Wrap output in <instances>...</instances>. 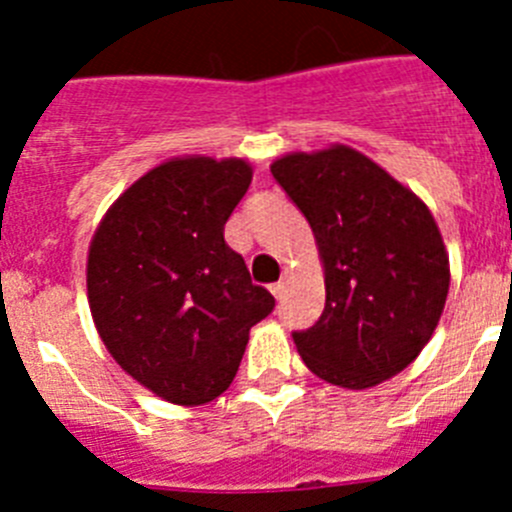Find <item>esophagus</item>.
Wrapping results in <instances>:
<instances>
[{
  "label": "esophagus",
  "mask_w": 512,
  "mask_h": 512,
  "mask_svg": "<svg viewBox=\"0 0 512 512\" xmlns=\"http://www.w3.org/2000/svg\"><path fill=\"white\" fill-rule=\"evenodd\" d=\"M284 289H287V279H279V282H274V284H271V295H274V297H277V300H279V297H282L284 295Z\"/></svg>",
  "instance_id": "34e87169"
}]
</instances>
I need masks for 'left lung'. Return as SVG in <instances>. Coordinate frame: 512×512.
I'll list each match as a JSON object with an SVG mask.
<instances>
[{"label":"left lung","mask_w":512,"mask_h":512,"mask_svg":"<svg viewBox=\"0 0 512 512\" xmlns=\"http://www.w3.org/2000/svg\"><path fill=\"white\" fill-rule=\"evenodd\" d=\"M271 174L310 223L325 310L295 346L312 374L366 390L431 341L449 295V253L418 194L348 146L287 153Z\"/></svg>","instance_id":"8db88e82"}]
</instances>
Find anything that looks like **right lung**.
I'll use <instances>...</instances> for the list:
<instances>
[{"label":"right lung","instance_id":"add662e5","mask_svg":"<svg viewBox=\"0 0 512 512\" xmlns=\"http://www.w3.org/2000/svg\"><path fill=\"white\" fill-rule=\"evenodd\" d=\"M251 176L243 158H171L130 184L94 230L87 295L99 338L174 405L223 395L248 330L274 310L223 238Z\"/></svg>","mask_w":512,"mask_h":512}]
</instances>
